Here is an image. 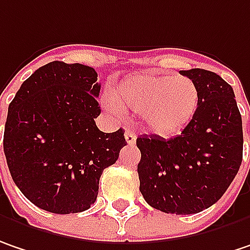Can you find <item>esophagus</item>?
Wrapping results in <instances>:
<instances>
[{"label": "esophagus", "instance_id": "obj_1", "mask_svg": "<svg viewBox=\"0 0 250 250\" xmlns=\"http://www.w3.org/2000/svg\"><path fill=\"white\" fill-rule=\"evenodd\" d=\"M125 141H127V144H130V146H133L134 143H136V134L133 133V131H125Z\"/></svg>", "mask_w": 250, "mask_h": 250}]
</instances>
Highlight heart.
Returning <instances> with one entry per match:
<instances>
[{"label":"heart","mask_w":250,"mask_h":250,"mask_svg":"<svg viewBox=\"0 0 250 250\" xmlns=\"http://www.w3.org/2000/svg\"><path fill=\"white\" fill-rule=\"evenodd\" d=\"M103 104L111 114L120 116L123 107L140 113L144 125L157 136L181 133L198 110L199 90L187 76L141 72L127 76Z\"/></svg>","instance_id":"b5f03b06"}]
</instances>
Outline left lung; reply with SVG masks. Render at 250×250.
<instances>
[{"mask_svg":"<svg viewBox=\"0 0 250 250\" xmlns=\"http://www.w3.org/2000/svg\"><path fill=\"white\" fill-rule=\"evenodd\" d=\"M180 73L198 86V110L177 137L140 136L137 172L148 205L188 215L209 208L225 194L242 163L243 133L230 84L205 69Z\"/></svg>","mask_w":250,"mask_h":250,"instance_id":"1","label":"left lung"}]
</instances>
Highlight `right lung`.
<instances>
[{
  "label": "right lung",
  "mask_w": 250,
  "mask_h": 250,
  "mask_svg": "<svg viewBox=\"0 0 250 250\" xmlns=\"http://www.w3.org/2000/svg\"><path fill=\"white\" fill-rule=\"evenodd\" d=\"M93 67L55 61L23 82L8 107L4 153L11 177L38 208L76 213L95 204L103 169L119 158L125 130L103 133Z\"/></svg>",
  "instance_id": "obj_1"
}]
</instances>
